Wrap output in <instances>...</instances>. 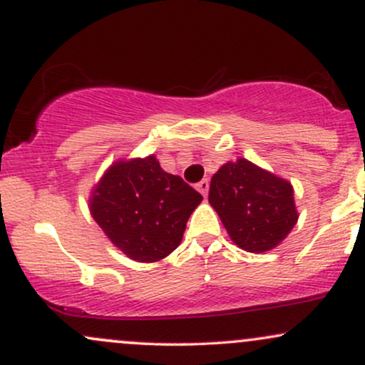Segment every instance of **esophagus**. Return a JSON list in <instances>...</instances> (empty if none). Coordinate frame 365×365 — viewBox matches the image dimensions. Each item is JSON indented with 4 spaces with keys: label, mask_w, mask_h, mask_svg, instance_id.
Segmentation results:
<instances>
[{
    "label": "esophagus",
    "mask_w": 365,
    "mask_h": 365,
    "mask_svg": "<svg viewBox=\"0 0 365 365\" xmlns=\"http://www.w3.org/2000/svg\"><path fill=\"white\" fill-rule=\"evenodd\" d=\"M197 190H199L200 194L206 197L207 190H209V180H200V182L197 183Z\"/></svg>",
    "instance_id": "34e87169"
}]
</instances>
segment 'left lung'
I'll return each mask as SVG.
<instances>
[{
  "instance_id": "8db88e82",
  "label": "left lung",
  "mask_w": 365,
  "mask_h": 365,
  "mask_svg": "<svg viewBox=\"0 0 365 365\" xmlns=\"http://www.w3.org/2000/svg\"><path fill=\"white\" fill-rule=\"evenodd\" d=\"M209 204L230 238L247 252L274 249L299 220L292 183L244 158L215 173Z\"/></svg>"
}]
</instances>
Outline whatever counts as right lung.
<instances>
[{"label":"right lung","mask_w":365,"mask_h":365,"mask_svg":"<svg viewBox=\"0 0 365 365\" xmlns=\"http://www.w3.org/2000/svg\"><path fill=\"white\" fill-rule=\"evenodd\" d=\"M202 195L156 156L116 161L92 190L91 215L130 259L156 262L182 242L188 217Z\"/></svg>","instance_id":"1"}]
</instances>
